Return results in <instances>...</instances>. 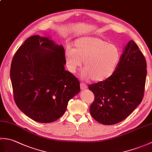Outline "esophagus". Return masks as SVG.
<instances>
[{
  "label": "esophagus",
  "instance_id": "34e87169",
  "mask_svg": "<svg viewBox=\"0 0 152 152\" xmlns=\"http://www.w3.org/2000/svg\"><path fill=\"white\" fill-rule=\"evenodd\" d=\"M87 88H88V86H87V85L85 84V83H82L81 84H80V89H81V90H84L86 89Z\"/></svg>",
  "mask_w": 152,
  "mask_h": 152
}]
</instances>
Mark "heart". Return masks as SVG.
Here are the masks:
<instances>
[{"instance_id": "heart-1", "label": "heart", "mask_w": 152, "mask_h": 152, "mask_svg": "<svg viewBox=\"0 0 152 152\" xmlns=\"http://www.w3.org/2000/svg\"><path fill=\"white\" fill-rule=\"evenodd\" d=\"M67 67L74 72L84 60L83 78L93 81L103 82L115 72L121 59L118 46L96 37H82L74 42V48L65 51Z\"/></svg>"}]
</instances>
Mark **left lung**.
I'll list each match as a JSON object with an SVG mask.
<instances>
[{
	"label": "left lung",
	"mask_w": 152,
	"mask_h": 152,
	"mask_svg": "<svg viewBox=\"0 0 152 152\" xmlns=\"http://www.w3.org/2000/svg\"><path fill=\"white\" fill-rule=\"evenodd\" d=\"M147 74L146 61L133 40L123 50L114 74L108 79L89 86L95 95L90 114L103 125L124 120L143 99Z\"/></svg>",
	"instance_id": "8db88e82"
}]
</instances>
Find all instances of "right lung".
I'll list each match as a JSON object with an SVG mask.
<instances>
[{"instance_id": "add662e5", "label": "right lung", "mask_w": 152, "mask_h": 152, "mask_svg": "<svg viewBox=\"0 0 152 152\" xmlns=\"http://www.w3.org/2000/svg\"><path fill=\"white\" fill-rule=\"evenodd\" d=\"M64 50L50 37L28 38L13 57L10 78L16 105L28 118L51 123L62 116L80 82L64 70Z\"/></svg>"}]
</instances>
